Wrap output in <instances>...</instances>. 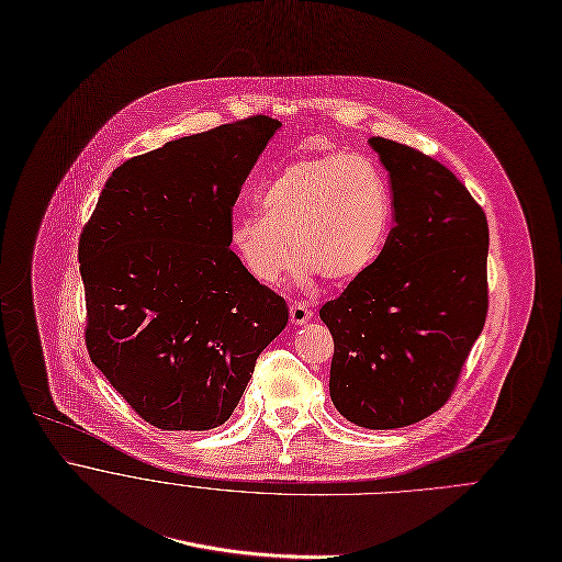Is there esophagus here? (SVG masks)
Here are the masks:
<instances>
[{
  "label": "esophagus",
  "instance_id": "esophagus-1",
  "mask_svg": "<svg viewBox=\"0 0 562 562\" xmlns=\"http://www.w3.org/2000/svg\"><path fill=\"white\" fill-rule=\"evenodd\" d=\"M289 313H291V324H295V326H304L313 319V311L302 302H293Z\"/></svg>",
  "mask_w": 562,
  "mask_h": 562
}]
</instances>
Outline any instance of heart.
<instances>
[{
  "label": "heart",
  "instance_id": "b5f03b06",
  "mask_svg": "<svg viewBox=\"0 0 562 562\" xmlns=\"http://www.w3.org/2000/svg\"><path fill=\"white\" fill-rule=\"evenodd\" d=\"M258 200L262 213H234L229 240L260 282L278 280L293 247L297 282L322 276L330 284H349L380 256L393 220L386 178L353 154L289 162Z\"/></svg>",
  "mask_w": 562,
  "mask_h": 562
}]
</instances>
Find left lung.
<instances>
[{
    "label": "left lung",
    "instance_id": "8db88e82",
    "mask_svg": "<svg viewBox=\"0 0 562 562\" xmlns=\"http://www.w3.org/2000/svg\"><path fill=\"white\" fill-rule=\"evenodd\" d=\"M395 225L373 265L322 306L335 338L330 397L369 430L417 424L448 404L488 311V224L439 160L373 136Z\"/></svg>",
    "mask_w": 562,
    "mask_h": 562
}]
</instances>
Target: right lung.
Masks as SVG:
<instances>
[{
	"label": "right lung",
	"mask_w": 562,
	"mask_h": 562,
	"mask_svg": "<svg viewBox=\"0 0 562 562\" xmlns=\"http://www.w3.org/2000/svg\"><path fill=\"white\" fill-rule=\"evenodd\" d=\"M278 127L254 114L125 160L82 227L89 356L160 430L225 424L289 322L229 249L232 206Z\"/></svg>",
	"instance_id": "obj_1"
}]
</instances>
